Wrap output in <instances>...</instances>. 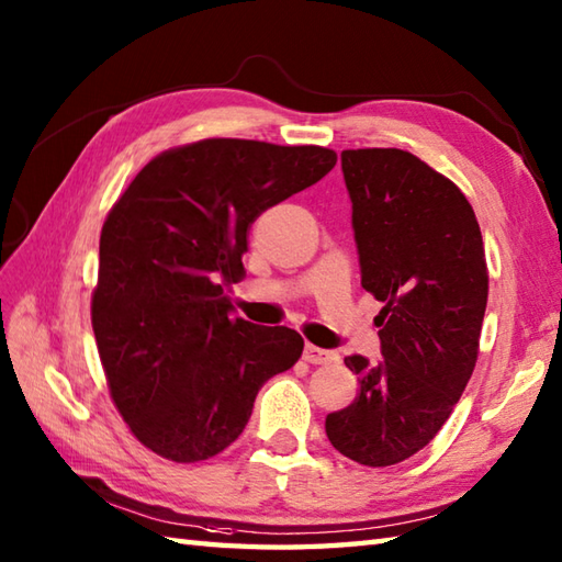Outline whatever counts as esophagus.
<instances>
[{
  "mask_svg": "<svg viewBox=\"0 0 562 562\" xmlns=\"http://www.w3.org/2000/svg\"><path fill=\"white\" fill-rule=\"evenodd\" d=\"M304 360L308 364H328V362H336L338 355L333 350H324V348H316V345L308 342L304 348Z\"/></svg>",
  "mask_w": 562,
  "mask_h": 562,
  "instance_id": "esophagus-1",
  "label": "esophagus"
}]
</instances>
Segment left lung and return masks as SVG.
<instances>
[{
	"label": "left lung",
	"instance_id": "obj_1",
	"mask_svg": "<svg viewBox=\"0 0 562 562\" xmlns=\"http://www.w3.org/2000/svg\"><path fill=\"white\" fill-rule=\"evenodd\" d=\"M345 186L362 288L384 302L381 355H350L355 401L328 413L342 457L393 465L427 447L473 374L487 304V266L471 202L403 149H345Z\"/></svg>",
	"mask_w": 562,
	"mask_h": 562
}]
</instances>
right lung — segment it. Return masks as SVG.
<instances>
[{"mask_svg":"<svg viewBox=\"0 0 562 562\" xmlns=\"http://www.w3.org/2000/svg\"><path fill=\"white\" fill-rule=\"evenodd\" d=\"M326 147L212 137L154 157L103 222L91 326L111 398L142 445L176 463L217 457L266 381L300 360L288 326L234 316L260 212L321 181Z\"/></svg>","mask_w":562,"mask_h":562,"instance_id":"add662e5","label":"right lung"}]
</instances>
